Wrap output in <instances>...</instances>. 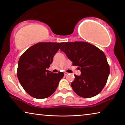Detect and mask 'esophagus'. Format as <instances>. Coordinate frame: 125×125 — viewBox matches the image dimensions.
<instances>
[{
    "label": "esophagus",
    "mask_w": 125,
    "mask_h": 125,
    "mask_svg": "<svg viewBox=\"0 0 125 125\" xmlns=\"http://www.w3.org/2000/svg\"><path fill=\"white\" fill-rule=\"evenodd\" d=\"M68 74V73L66 72H64V75H65V76H66V75H67Z\"/></svg>",
    "instance_id": "obj_1"
}]
</instances>
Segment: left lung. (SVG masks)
Here are the masks:
<instances>
[{
  "label": "left lung",
  "mask_w": 125,
  "mask_h": 125,
  "mask_svg": "<svg viewBox=\"0 0 125 125\" xmlns=\"http://www.w3.org/2000/svg\"><path fill=\"white\" fill-rule=\"evenodd\" d=\"M78 66L81 75L74 74L71 83L73 91L83 98H90L102 91L107 83L110 68L106 57L95 45L85 42H65L60 48Z\"/></svg>",
  "instance_id": "left-lung-1"
}]
</instances>
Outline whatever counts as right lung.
<instances>
[{
	"instance_id": "add662e5",
	"label": "right lung",
	"mask_w": 125,
	"mask_h": 125,
	"mask_svg": "<svg viewBox=\"0 0 125 125\" xmlns=\"http://www.w3.org/2000/svg\"><path fill=\"white\" fill-rule=\"evenodd\" d=\"M63 42H40L29 48L20 56L17 76L25 91L35 98H46L57 89L64 73L48 69Z\"/></svg>"
}]
</instances>
